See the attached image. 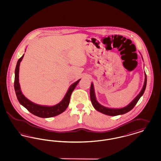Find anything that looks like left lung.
Segmentation results:
<instances>
[{"label": "left lung", "mask_w": 161, "mask_h": 161, "mask_svg": "<svg viewBox=\"0 0 161 161\" xmlns=\"http://www.w3.org/2000/svg\"><path fill=\"white\" fill-rule=\"evenodd\" d=\"M142 58L143 60L142 57ZM144 75H145V80H144L142 89H141V92H139V93L138 94V95L133 100H132L127 106L122 107V108H109V107H105L100 104L98 102V101L97 100L94 86H93V83H92L91 86V89H90V97H91V100L92 102V106L97 111L100 112L103 114L108 115V116H117V115H123V114H125L129 112L133 107L135 106V105L138 103L140 98L142 96V95L145 92L146 85H147V75H146L145 72H144Z\"/></svg>", "instance_id": "left-lung-1"}]
</instances>
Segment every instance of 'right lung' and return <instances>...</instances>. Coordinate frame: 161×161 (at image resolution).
I'll return each mask as SVG.
<instances>
[{
    "label": "right lung",
    "mask_w": 161,
    "mask_h": 161,
    "mask_svg": "<svg viewBox=\"0 0 161 161\" xmlns=\"http://www.w3.org/2000/svg\"><path fill=\"white\" fill-rule=\"evenodd\" d=\"M24 55L25 54H23V55L19 59V60L17 63L15 69L14 89H15V94L19 102L21 105L23 106V107H25L30 112H31L32 114L40 118H51V117L61 114V113H63L67 108V107H68L69 102H70V95L81 79L78 80L76 82L74 83L73 84L70 86L68 91L66 92V95H64V98H63V100L56 105L49 106H43V105H40V104H36L32 102L30 100H28L26 97H25L20 89V86L19 83V67H20V62L23 59Z\"/></svg>",
    "instance_id": "1"
}]
</instances>
